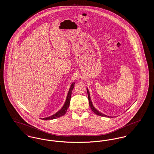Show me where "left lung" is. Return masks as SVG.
I'll use <instances>...</instances> for the list:
<instances>
[{
    "mask_svg": "<svg viewBox=\"0 0 154 154\" xmlns=\"http://www.w3.org/2000/svg\"><path fill=\"white\" fill-rule=\"evenodd\" d=\"M87 94H88L89 104V106H90L91 110H92V111H93L95 114L99 116H102V117H107L108 118H112V117L108 116H107V115H106V114H103L101 112H100L99 111H98V110L96 109L95 107L94 106V105H93V104H92V100H91V96H90V94H89V90H88V88H87Z\"/></svg>",
    "mask_w": 154,
    "mask_h": 154,
    "instance_id": "left-lung-1",
    "label": "left lung"
}]
</instances>
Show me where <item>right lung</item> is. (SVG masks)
Returning a JSON list of instances; mask_svg holds the SVG:
<instances>
[{
    "instance_id": "obj_1",
    "label": "right lung",
    "mask_w": 154,
    "mask_h": 154,
    "mask_svg": "<svg viewBox=\"0 0 154 154\" xmlns=\"http://www.w3.org/2000/svg\"><path fill=\"white\" fill-rule=\"evenodd\" d=\"M74 82H72V84L70 85V87L69 88V90L68 91L67 95L66 96V100L64 104L63 105L62 107L58 111H57V112H55L54 114L52 115L50 117H47L40 118V119H43V120H51V119H56L59 117H60L63 116H64L66 114L67 112V110L68 109L69 106H70V99H71V96H72V91L74 87Z\"/></svg>"
}]
</instances>
